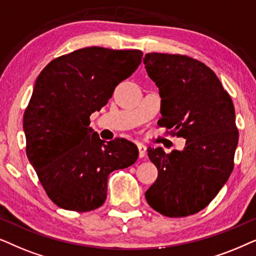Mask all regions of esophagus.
<instances>
[{"label":"esophagus","mask_w":256,"mask_h":256,"mask_svg":"<svg viewBox=\"0 0 256 256\" xmlns=\"http://www.w3.org/2000/svg\"><path fill=\"white\" fill-rule=\"evenodd\" d=\"M137 146L139 150V156H140V158H144V156H146V150H148V148H146L144 144H140V142H139Z\"/></svg>","instance_id":"esophagus-1"}]
</instances>
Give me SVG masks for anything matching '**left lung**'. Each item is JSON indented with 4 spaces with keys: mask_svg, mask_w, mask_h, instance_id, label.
<instances>
[{
    "mask_svg": "<svg viewBox=\"0 0 256 256\" xmlns=\"http://www.w3.org/2000/svg\"><path fill=\"white\" fill-rule=\"evenodd\" d=\"M144 64L159 88V126L186 139L182 151L168 154L148 148L158 178L146 202L165 216H192L212 202L233 171L239 140L233 102L208 66L185 54H146Z\"/></svg>",
    "mask_w": 256,
    "mask_h": 256,
    "instance_id": "8db88e82",
    "label": "left lung"
}]
</instances>
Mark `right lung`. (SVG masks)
I'll use <instances>...</instances> for the list:
<instances>
[{
  "instance_id": "obj_1",
  "label": "right lung",
  "mask_w": 256,
  "mask_h": 256,
  "mask_svg": "<svg viewBox=\"0 0 256 256\" xmlns=\"http://www.w3.org/2000/svg\"><path fill=\"white\" fill-rule=\"evenodd\" d=\"M140 50L84 48L57 57L37 77L23 116L26 156L60 208L88 212L106 199L108 178L138 159L124 138L102 140L90 116L142 63Z\"/></svg>"
}]
</instances>
